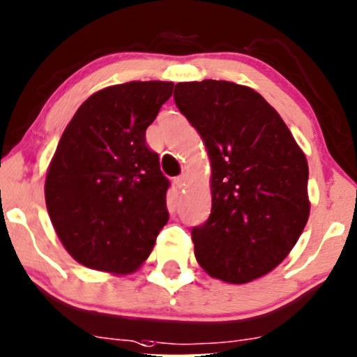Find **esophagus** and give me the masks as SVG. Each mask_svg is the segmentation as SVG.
Returning a JSON list of instances; mask_svg holds the SVG:
<instances>
[{
    "label": "esophagus",
    "mask_w": 357,
    "mask_h": 357,
    "mask_svg": "<svg viewBox=\"0 0 357 357\" xmlns=\"http://www.w3.org/2000/svg\"><path fill=\"white\" fill-rule=\"evenodd\" d=\"M185 182H187V175L185 174H182V175H178L177 178H175V183H177V187H185Z\"/></svg>",
    "instance_id": "1"
}]
</instances>
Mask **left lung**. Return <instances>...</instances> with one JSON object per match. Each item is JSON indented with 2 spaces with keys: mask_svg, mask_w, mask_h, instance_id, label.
Listing matches in <instances>:
<instances>
[{
  "mask_svg": "<svg viewBox=\"0 0 357 357\" xmlns=\"http://www.w3.org/2000/svg\"><path fill=\"white\" fill-rule=\"evenodd\" d=\"M174 100L211 162V213L192 229L195 257L215 279L269 274L308 221V164L280 114L252 88L225 80L177 83Z\"/></svg>",
  "mask_w": 357,
  "mask_h": 357,
  "instance_id": "left-lung-1",
  "label": "left lung"
}]
</instances>
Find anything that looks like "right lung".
Segmentation results:
<instances>
[{
	"instance_id": "add662e5",
	"label": "right lung",
	"mask_w": 357,
	"mask_h": 357,
	"mask_svg": "<svg viewBox=\"0 0 357 357\" xmlns=\"http://www.w3.org/2000/svg\"><path fill=\"white\" fill-rule=\"evenodd\" d=\"M172 82H128L83 101L45 177L55 233L77 262L126 275L149 257L167 225L169 178L146 129L172 96Z\"/></svg>"
}]
</instances>
